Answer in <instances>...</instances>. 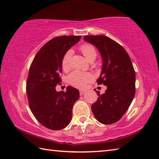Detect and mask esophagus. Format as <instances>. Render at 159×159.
Instances as JSON below:
<instances>
[{"label":"esophagus","instance_id":"1","mask_svg":"<svg viewBox=\"0 0 159 159\" xmlns=\"http://www.w3.org/2000/svg\"><path fill=\"white\" fill-rule=\"evenodd\" d=\"M86 92V90H84V89H81V90H80V95H84V94Z\"/></svg>","mask_w":159,"mask_h":159}]
</instances>
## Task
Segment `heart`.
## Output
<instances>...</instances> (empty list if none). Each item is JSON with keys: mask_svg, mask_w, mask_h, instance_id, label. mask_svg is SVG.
<instances>
[{"mask_svg": "<svg viewBox=\"0 0 159 159\" xmlns=\"http://www.w3.org/2000/svg\"><path fill=\"white\" fill-rule=\"evenodd\" d=\"M80 50L89 61H94L97 57V51L91 44H84L80 47ZM73 51L68 50L65 52L62 58L61 66L65 71L70 69V60ZM93 80V75L90 73H84L81 71H74L68 77V82L70 85L77 88L84 87L87 83Z\"/></svg>", "mask_w": 159, "mask_h": 159, "instance_id": "heart-1", "label": "heart"}]
</instances>
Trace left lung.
<instances>
[{
  "mask_svg": "<svg viewBox=\"0 0 159 159\" xmlns=\"http://www.w3.org/2000/svg\"><path fill=\"white\" fill-rule=\"evenodd\" d=\"M84 38L100 53L102 66L97 82L107 87L102 95L96 91L99 97L91 106L93 113L101 123H115L127 111L135 95L136 73L132 63L124 48L111 39L104 35Z\"/></svg>",
  "mask_w": 159,
  "mask_h": 159,
  "instance_id": "1",
  "label": "left lung"
}]
</instances>
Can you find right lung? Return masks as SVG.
<instances>
[{"instance_id": "right-lung-1", "label": "right lung", "mask_w": 159, "mask_h": 159, "mask_svg": "<svg viewBox=\"0 0 159 159\" xmlns=\"http://www.w3.org/2000/svg\"><path fill=\"white\" fill-rule=\"evenodd\" d=\"M80 39L72 35L52 39L39 50L30 67L26 83L29 106L39 122L50 129L68 126L73 104L80 98L75 88L67 86L66 92H57L55 88L61 82L64 55Z\"/></svg>"}]
</instances>
